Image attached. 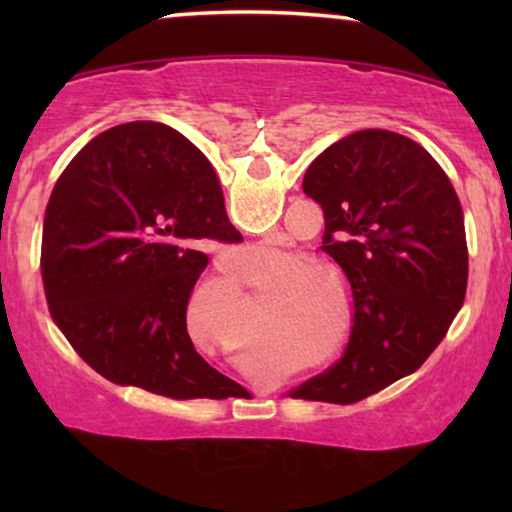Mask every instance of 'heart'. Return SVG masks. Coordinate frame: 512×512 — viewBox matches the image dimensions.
I'll return each mask as SVG.
<instances>
[{
    "instance_id": "heart-1",
    "label": "heart",
    "mask_w": 512,
    "mask_h": 512,
    "mask_svg": "<svg viewBox=\"0 0 512 512\" xmlns=\"http://www.w3.org/2000/svg\"><path fill=\"white\" fill-rule=\"evenodd\" d=\"M324 279H326L324 270H300V272H293L291 277H286L284 289H300V286H305L303 291L296 293V300L298 303H312V298L317 296V286H307V284L324 282Z\"/></svg>"
}]
</instances>
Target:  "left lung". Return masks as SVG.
<instances>
[{"label":"left lung","instance_id":"1","mask_svg":"<svg viewBox=\"0 0 512 512\" xmlns=\"http://www.w3.org/2000/svg\"><path fill=\"white\" fill-rule=\"evenodd\" d=\"M307 198L324 209V249L354 293L342 359L293 398L356 403L415 373L466 298L461 202L429 151L389 130H359L307 167Z\"/></svg>","mask_w":512,"mask_h":512}]
</instances>
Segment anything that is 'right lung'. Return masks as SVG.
<instances>
[{
	"label": "right lung",
	"instance_id": "obj_1",
	"mask_svg": "<svg viewBox=\"0 0 512 512\" xmlns=\"http://www.w3.org/2000/svg\"><path fill=\"white\" fill-rule=\"evenodd\" d=\"M207 240L242 242L207 158L163 123L104 130L46 205L41 277L53 321L121 387L179 401L235 396L240 384L209 366L186 331Z\"/></svg>",
	"mask_w": 512,
	"mask_h": 512
}]
</instances>
